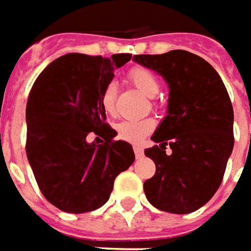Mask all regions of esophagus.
<instances>
[{
	"label": "esophagus",
	"instance_id": "esophagus-1",
	"mask_svg": "<svg viewBox=\"0 0 251 251\" xmlns=\"http://www.w3.org/2000/svg\"><path fill=\"white\" fill-rule=\"evenodd\" d=\"M134 153H135V158H137V159L144 158V150L141 148L140 145H134Z\"/></svg>",
	"mask_w": 251,
	"mask_h": 251
}]
</instances>
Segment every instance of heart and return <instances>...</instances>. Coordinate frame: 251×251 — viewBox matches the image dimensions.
<instances>
[{"instance_id":"heart-1","label":"heart","mask_w":251,"mask_h":251,"mask_svg":"<svg viewBox=\"0 0 251 251\" xmlns=\"http://www.w3.org/2000/svg\"><path fill=\"white\" fill-rule=\"evenodd\" d=\"M130 81L134 83V86L142 92L148 98H155L159 93L160 85L155 74L151 73L147 68H132L128 74ZM116 96H117V83L110 81L104 85L100 93V103L103 110L107 114L116 113ZM117 134L121 140L128 142H138L147 134L155 128V121L152 119H141V120H124L117 124Z\"/></svg>"}]
</instances>
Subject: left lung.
I'll return each mask as SVG.
<instances>
[{
    "mask_svg": "<svg viewBox=\"0 0 251 251\" xmlns=\"http://www.w3.org/2000/svg\"><path fill=\"white\" fill-rule=\"evenodd\" d=\"M160 75L169 88L168 114L145 150L155 162L144 183L151 204L172 214L205 205L222 183L233 151V107L221 76L204 58L184 50L132 58ZM172 153H166V147Z\"/></svg>",
    "mask_w": 251,
    "mask_h": 251,
    "instance_id": "8db88e82",
    "label": "left lung"
}]
</instances>
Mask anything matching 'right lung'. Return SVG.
<instances>
[{
  "label": "right lung",
  "mask_w": 251,
  "mask_h": 251,
  "mask_svg": "<svg viewBox=\"0 0 251 251\" xmlns=\"http://www.w3.org/2000/svg\"><path fill=\"white\" fill-rule=\"evenodd\" d=\"M130 58L65 54L44 68L29 93L27 160L46 200L64 212L83 214L106 204L116 177L135 159L131 144L113 141L117 132L104 123L100 103L114 70ZM91 132L105 142L88 143Z\"/></svg>",
  "instance_id": "add662e5"
}]
</instances>
